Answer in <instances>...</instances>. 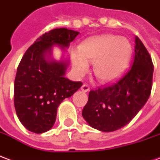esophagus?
Instances as JSON below:
<instances>
[{"instance_id":"34e87169","label":"esophagus","mask_w":160,"mask_h":160,"mask_svg":"<svg viewBox=\"0 0 160 160\" xmlns=\"http://www.w3.org/2000/svg\"><path fill=\"white\" fill-rule=\"evenodd\" d=\"M81 89H82V91L88 92V91H89V87H88L87 84H83L81 87Z\"/></svg>"}]
</instances>
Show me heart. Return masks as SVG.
I'll return each mask as SVG.
<instances>
[{
  "instance_id": "1",
  "label": "heart",
  "mask_w": 160,
  "mask_h": 160,
  "mask_svg": "<svg viewBox=\"0 0 160 160\" xmlns=\"http://www.w3.org/2000/svg\"><path fill=\"white\" fill-rule=\"evenodd\" d=\"M80 55L73 57V66L79 75L94 63V72L102 82L113 81L123 74L129 61L131 46L125 38L104 35L85 41L78 47Z\"/></svg>"
}]
</instances>
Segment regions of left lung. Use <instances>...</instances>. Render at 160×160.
<instances>
[{
	"mask_svg": "<svg viewBox=\"0 0 160 160\" xmlns=\"http://www.w3.org/2000/svg\"><path fill=\"white\" fill-rule=\"evenodd\" d=\"M135 55L130 68L112 84L91 90L82 115L87 123L103 132L125 126L148 100L152 86V58L136 37Z\"/></svg>",
	"mask_w": 160,
	"mask_h": 160,
	"instance_id": "left-lung-1",
	"label": "left lung"
}]
</instances>
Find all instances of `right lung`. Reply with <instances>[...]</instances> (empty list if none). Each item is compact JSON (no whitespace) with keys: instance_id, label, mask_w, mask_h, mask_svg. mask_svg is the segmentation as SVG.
<instances>
[{"instance_id":"1","label":"right lung","mask_w":160,"mask_h":160,"mask_svg":"<svg viewBox=\"0 0 160 160\" xmlns=\"http://www.w3.org/2000/svg\"><path fill=\"white\" fill-rule=\"evenodd\" d=\"M79 32L66 28L43 34L24 53L14 81V107L21 123L31 132L41 134L55 123L57 108L82 83L66 78L68 62L52 59V48H68Z\"/></svg>"}]
</instances>
